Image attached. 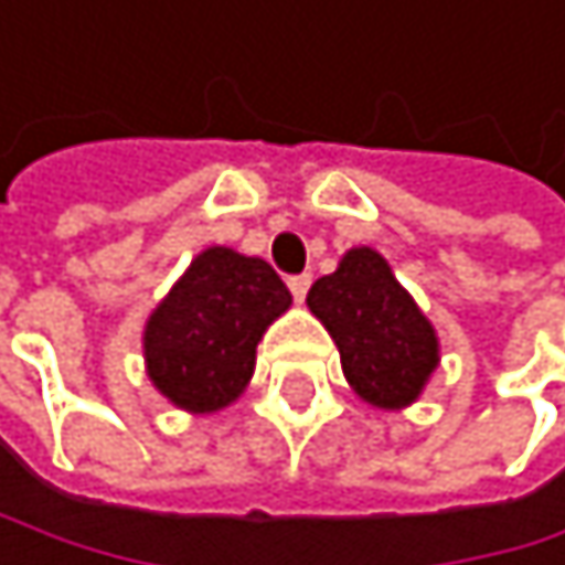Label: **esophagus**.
<instances>
[{"mask_svg": "<svg viewBox=\"0 0 565 565\" xmlns=\"http://www.w3.org/2000/svg\"><path fill=\"white\" fill-rule=\"evenodd\" d=\"M288 288H291L295 301L301 305V301L308 298V288H311V274H295V277L288 280Z\"/></svg>", "mask_w": 565, "mask_h": 565, "instance_id": "34e87169", "label": "esophagus"}]
</instances>
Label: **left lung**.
<instances>
[{
	"instance_id": "obj_1",
	"label": "left lung",
	"mask_w": 565,
	"mask_h": 565,
	"mask_svg": "<svg viewBox=\"0 0 565 565\" xmlns=\"http://www.w3.org/2000/svg\"><path fill=\"white\" fill-rule=\"evenodd\" d=\"M308 308L334 338L354 395L375 408L412 405L438 369L431 321L372 247H351L334 274L318 277Z\"/></svg>"
}]
</instances>
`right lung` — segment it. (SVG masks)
Instances as JSON below:
<instances>
[{
  "mask_svg": "<svg viewBox=\"0 0 565 565\" xmlns=\"http://www.w3.org/2000/svg\"><path fill=\"white\" fill-rule=\"evenodd\" d=\"M291 308V291L260 257L200 250L143 328L153 388L177 408L211 415L250 382L257 341Z\"/></svg>",
  "mask_w": 565,
  "mask_h": 565,
  "instance_id": "1",
  "label": "right lung"
}]
</instances>
